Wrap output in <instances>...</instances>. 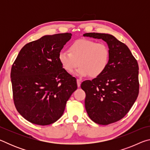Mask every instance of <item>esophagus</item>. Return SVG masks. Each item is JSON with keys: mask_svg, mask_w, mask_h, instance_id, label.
<instances>
[{"mask_svg": "<svg viewBox=\"0 0 150 150\" xmlns=\"http://www.w3.org/2000/svg\"><path fill=\"white\" fill-rule=\"evenodd\" d=\"M77 83L78 87H79L81 86V80L80 79H77Z\"/></svg>", "mask_w": 150, "mask_h": 150, "instance_id": "obj_1", "label": "esophagus"}]
</instances>
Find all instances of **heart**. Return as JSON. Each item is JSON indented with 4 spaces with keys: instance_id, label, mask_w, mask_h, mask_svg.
Returning <instances> with one entry per match:
<instances>
[{
    "instance_id": "b5f03b06",
    "label": "heart",
    "mask_w": 150,
    "mask_h": 150,
    "mask_svg": "<svg viewBox=\"0 0 150 150\" xmlns=\"http://www.w3.org/2000/svg\"><path fill=\"white\" fill-rule=\"evenodd\" d=\"M110 52L108 45L87 39L73 42L69 52L61 51L59 61L66 71L72 73L78 65L75 74L81 77L89 75L91 77H99L105 72L110 61Z\"/></svg>"
}]
</instances>
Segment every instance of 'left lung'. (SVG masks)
Here are the masks:
<instances>
[{"label":"left lung","mask_w":150,"mask_h":150,"mask_svg":"<svg viewBox=\"0 0 150 150\" xmlns=\"http://www.w3.org/2000/svg\"><path fill=\"white\" fill-rule=\"evenodd\" d=\"M83 36L102 39L110 50L109 63L102 75L81 83L85 108L95 123L108 125L124 117L139 93L138 64L126 44L112 35L86 33Z\"/></svg>","instance_id":"obj_1"}]
</instances>
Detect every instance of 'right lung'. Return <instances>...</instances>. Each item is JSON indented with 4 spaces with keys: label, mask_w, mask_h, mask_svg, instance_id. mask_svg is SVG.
Listing matches in <instances>:
<instances>
[{
    "label": "right lung",
    "mask_w": 150,
    "mask_h": 150,
    "mask_svg": "<svg viewBox=\"0 0 150 150\" xmlns=\"http://www.w3.org/2000/svg\"><path fill=\"white\" fill-rule=\"evenodd\" d=\"M71 35V33L47 35L28 43L12 66L14 105L30 122L45 126L56 122L77 90L75 78L59 61V52Z\"/></svg>",
    "instance_id": "add662e5"
}]
</instances>
